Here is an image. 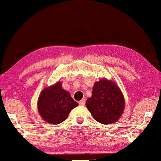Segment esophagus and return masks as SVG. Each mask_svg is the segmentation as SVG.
Masks as SVG:
<instances>
[{"mask_svg":"<svg viewBox=\"0 0 161 161\" xmlns=\"http://www.w3.org/2000/svg\"><path fill=\"white\" fill-rule=\"evenodd\" d=\"M79 104H80V105H84L86 104V101L85 99H82L81 101H79Z\"/></svg>","mask_w":161,"mask_h":161,"instance_id":"esophagus-1","label":"esophagus"}]
</instances>
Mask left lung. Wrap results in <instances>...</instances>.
Segmentation results:
<instances>
[{"label":"left lung","mask_w":161,"mask_h":161,"mask_svg":"<svg viewBox=\"0 0 161 161\" xmlns=\"http://www.w3.org/2000/svg\"><path fill=\"white\" fill-rule=\"evenodd\" d=\"M86 105L96 121L111 124L122 116L125 98L117 84L104 78L94 83L92 96L86 100Z\"/></svg>","instance_id":"obj_1"}]
</instances>
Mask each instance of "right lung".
I'll return each instance as SVG.
<instances>
[{"label":"right lung","instance_id":"1","mask_svg":"<svg viewBox=\"0 0 161 161\" xmlns=\"http://www.w3.org/2000/svg\"><path fill=\"white\" fill-rule=\"evenodd\" d=\"M37 105L42 119L50 124L57 125L66 120L71 110L78 103L69 92L62 88V83L58 81L41 91Z\"/></svg>","mask_w":161,"mask_h":161}]
</instances>
